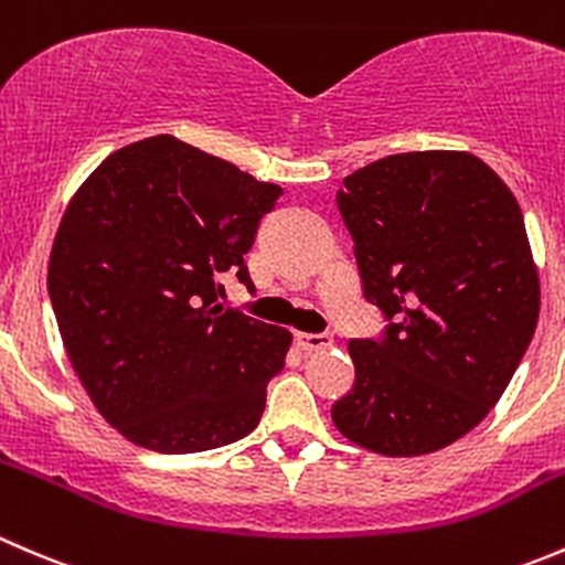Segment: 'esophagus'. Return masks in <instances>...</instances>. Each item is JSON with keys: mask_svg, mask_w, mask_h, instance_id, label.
Segmentation results:
<instances>
[{"mask_svg": "<svg viewBox=\"0 0 565 565\" xmlns=\"http://www.w3.org/2000/svg\"><path fill=\"white\" fill-rule=\"evenodd\" d=\"M299 345L305 351H323V349H332L334 338L329 332H301L296 334Z\"/></svg>", "mask_w": 565, "mask_h": 565, "instance_id": "obj_1", "label": "esophagus"}]
</instances>
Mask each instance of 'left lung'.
<instances>
[{"instance_id":"obj_1","label":"left lung","mask_w":565,"mask_h":565,"mask_svg":"<svg viewBox=\"0 0 565 565\" xmlns=\"http://www.w3.org/2000/svg\"><path fill=\"white\" fill-rule=\"evenodd\" d=\"M338 209L387 327L349 343L356 376L334 426L384 456L448 448L500 401L539 323L522 209L459 150L384 156L343 178Z\"/></svg>"}]
</instances>
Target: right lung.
<instances>
[{"instance_id": "add662e5", "label": "right lung", "mask_w": 565, "mask_h": 565, "mask_svg": "<svg viewBox=\"0 0 565 565\" xmlns=\"http://www.w3.org/2000/svg\"><path fill=\"white\" fill-rule=\"evenodd\" d=\"M277 183L170 134L115 150L60 222L49 296L95 409L134 445L200 454L247 437L285 367L288 329L220 305Z\"/></svg>"}]
</instances>
